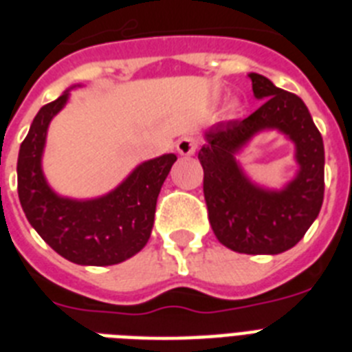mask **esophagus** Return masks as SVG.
I'll list each match as a JSON object with an SVG mask.
<instances>
[{
  "mask_svg": "<svg viewBox=\"0 0 352 352\" xmlns=\"http://www.w3.org/2000/svg\"><path fill=\"white\" fill-rule=\"evenodd\" d=\"M199 140L195 137H182L179 142H177V151L184 157H190L197 151Z\"/></svg>",
  "mask_w": 352,
  "mask_h": 352,
  "instance_id": "obj_1",
  "label": "esophagus"
}]
</instances>
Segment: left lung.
Here are the masks:
<instances>
[{
	"instance_id": "left-lung-1",
	"label": "left lung",
	"mask_w": 352,
	"mask_h": 352,
	"mask_svg": "<svg viewBox=\"0 0 352 352\" xmlns=\"http://www.w3.org/2000/svg\"><path fill=\"white\" fill-rule=\"evenodd\" d=\"M259 109L245 120L219 122L204 133L199 160L204 170L208 219L221 245L239 254H281L305 235L323 203V138L300 96L263 74L250 73ZM283 132L295 144L300 168L281 190L256 185L234 159L263 131Z\"/></svg>"
}]
</instances>
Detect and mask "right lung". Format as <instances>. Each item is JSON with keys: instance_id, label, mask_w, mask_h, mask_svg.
Wrapping results in <instances>:
<instances>
[{"instance_id": "right-lung-1", "label": "right lung", "mask_w": 352, "mask_h": 352, "mask_svg": "<svg viewBox=\"0 0 352 352\" xmlns=\"http://www.w3.org/2000/svg\"><path fill=\"white\" fill-rule=\"evenodd\" d=\"M67 100L69 89L41 107L21 142L18 155L19 203L30 226L67 261L91 267L117 265L135 256L148 243L157 197L177 155L166 153L138 164L115 190L102 197H62L49 186L41 157L49 124Z\"/></svg>"}]
</instances>
